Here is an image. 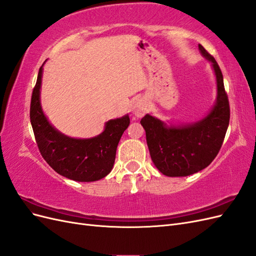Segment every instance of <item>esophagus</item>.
Segmentation results:
<instances>
[{
  "label": "esophagus",
  "instance_id": "obj_1",
  "mask_svg": "<svg viewBox=\"0 0 256 256\" xmlns=\"http://www.w3.org/2000/svg\"><path fill=\"white\" fill-rule=\"evenodd\" d=\"M147 111V102L146 100L141 98V99H138L136 102H134V108H132V112L136 116H138V118H142V116L146 113Z\"/></svg>",
  "mask_w": 256,
  "mask_h": 256
}]
</instances>
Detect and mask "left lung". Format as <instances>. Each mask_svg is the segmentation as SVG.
<instances>
[{
    "label": "left lung",
    "mask_w": 256,
    "mask_h": 256,
    "mask_svg": "<svg viewBox=\"0 0 256 256\" xmlns=\"http://www.w3.org/2000/svg\"><path fill=\"white\" fill-rule=\"evenodd\" d=\"M198 49L212 62L216 78L218 96L212 112L202 120L178 127H168L148 114L141 120L154 164L166 176H188L208 166L218 154L228 127L230 102L221 69L202 44Z\"/></svg>",
    "instance_id": "left-lung-1"
}]
</instances>
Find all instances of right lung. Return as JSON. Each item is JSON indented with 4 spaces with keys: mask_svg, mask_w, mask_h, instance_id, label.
I'll return each instance as SVG.
<instances>
[{
    "mask_svg": "<svg viewBox=\"0 0 256 256\" xmlns=\"http://www.w3.org/2000/svg\"><path fill=\"white\" fill-rule=\"evenodd\" d=\"M42 66L30 98V118L42 158L60 175L76 182L99 180L111 172L116 148L129 124V116L111 120L102 134L90 138H72L54 129L40 106Z\"/></svg>",
    "mask_w": 256,
    "mask_h": 256,
    "instance_id": "add662e5",
    "label": "right lung"
}]
</instances>
